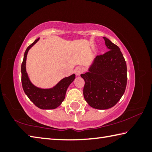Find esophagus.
<instances>
[{"label": "esophagus", "instance_id": "1", "mask_svg": "<svg viewBox=\"0 0 152 152\" xmlns=\"http://www.w3.org/2000/svg\"><path fill=\"white\" fill-rule=\"evenodd\" d=\"M83 72H84V69L80 66L77 67L75 70H74V72H75V74L77 76H80L82 73H83Z\"/></svg>", "mask_w": 152, "mask_h": 152}]
</instances>
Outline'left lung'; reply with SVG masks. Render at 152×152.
Masks as SVG:
<instances>
[{
	"instance_id": "left-lung-1",
	"label": "left lung",
	"mask_w": 152,
	"mask_h": 152,
	"mask_svg": "<svg viewBox=\"0 0 152 152\" xmlns=\"http://www.w3.org/2000/svg\"><path fill=\"white\" fill-rule=\"evenodd\" d=\"M109 51L97 56L89 72L81 74L84 80L83 94L91 107L107 109L116 104L127 86V65L117 45L103 37Z\"/></svg>"
}]
</instances>
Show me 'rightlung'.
Here are the masks:
<instances>
[{
	"label": "right lung",
	"instance_id": "1",
	"mask_svg": "<svg viewBox=\"0 0 152 152\" xmlns=\"http://www.w3.org/2000/svg\"><path fill=\"white\" fill-rule=\"evenodd\" d=\"M39 39H35L25 50L21 64V82L25 93L36 107L42 109H54L61 104L65 99L66 92L69 85L75 78V74L63 78L56 86L50 89H42L33 85L28 78L25 68L28 51Z\"/></svg>",
	"mask_w": 152,
	"mask_h": 152
}]
</instances>
